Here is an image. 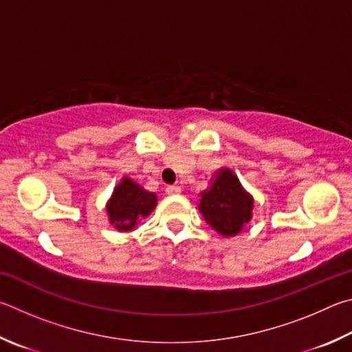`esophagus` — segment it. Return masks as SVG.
I'll return each mask as SVG.
<instances>
[{
	"instance_id": "obj_1",
	"label": "esophagus",
	"mask_w": 352,
	"mask_h": 352,
	"mask_svg": "<svg viewBox=\"0 0 352 352\" xmlns=\"http://www.w3.org/2000/svg\"><path fill=\"white\" fill-rule=\"evenodd\" d=\"M166 195H179L182 192V188L179 186H168L165 188Z\"/></svg>"
}]
</instances>
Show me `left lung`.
<instances>
[{
	"instance_id": "1",
	"label": "left lung",
	"mask_w": 352,
	"mask_h": 352,
	"mask_svg": "<svg viewBox=\"0 0 352 352\" xmlns=\"http://www.w3.org/2000/svg\"><path fill=\"white\" fill-rule=\"evenodd\" d=\"M254 201L230 170H221L212 188L202 193L199 210L214 230L224 236L241 232L252 217Z\"/></svg>"
}]
</instances>
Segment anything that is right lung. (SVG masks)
<instances>
[{"label": "right lung", "instance_id": "right-lung-1", "mask_svg": "<svg viewBox=\"0 0 352 352\" xmlns=\"http://www.w3.org/2000/svg\"><path fill=\"white\" fill-rule=\"evenodd\" d=\"M156 202V195L145 192L131 179L123 177V181L116 187L113 198L108 204L111 224L123 232L133 230L138 221L153 212Z\"/></svg>", "mask_w": 352, "mask_h": 352}]
</instances>
